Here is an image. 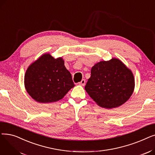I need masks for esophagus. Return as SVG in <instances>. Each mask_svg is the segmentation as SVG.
<instances>
[{
  "label": "esophagus",
  "instance_id": "1",
  "mask_svg": "<svg viewBox=\"0 0 155 155\" xmlns=\"http://www.w3.org/2000/svg\"><path fill=\"white\" fill-rule=\"evenodd\" d=\"M85 84V80L84 79H82L81 80V82L79 83L80 85H82V86H84Z\"/></svg>",
  "mask_w": 155,
  "mask_h": 155
}]
</instances>
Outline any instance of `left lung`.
I'll return each mask as SVG.
<instances>
[{
	"label": "left lung",
	"instance_id": "8db88e82",
	"mask_svg": "<svg viewBox=\"0 0 155 155\" xmlns=\"http://www.w3.org/2000/svg\"><path fill=\"white\" fill-rule=\"evenodd\" d=\"M134 88L132 71L117 58L102 61L91 69L85 89L99 106L112 109L120 106L131 96Z\"/></svg>",
	"mask_w": 155,
	"mask_h": 155
}]
</instances>
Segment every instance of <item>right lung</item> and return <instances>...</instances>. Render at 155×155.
<instances>
[{
	"mask_svg": "<svg viewBox=\"0 0 155 155\" xmlns=\"http://www.w3.org/2000/svg\"><path fill=\"white\" fill-rule=\"evenodd\" d=\"M62 58L44 54L32 63L24 76L26 90L39 103H50L63 99L75 86L71 75Z\"/></svg>",
	"mask_w": 155,
	"mask_h": 155,
	"instance_id": "right-lung-1",
	"label": "right lung"
}]
</instances>
